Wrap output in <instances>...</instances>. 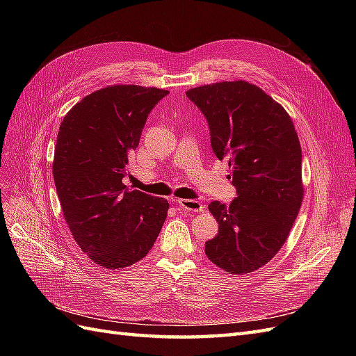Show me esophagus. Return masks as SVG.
<instances>
[{
    "label": "esophagus",
    "mask_w": 356,
    "mask_h": 356,
    "mask_svg": "<svg viewBox=\"0 0 356 356\" xmlns=\"http://www.w3.org/2000/svg\"><path fill=\"white\" fill-rule=\"evenodd\" d=\"M178 204L184 211H190V212H202L204 209V207L199 200H193V199H178Z\"/></svg>",
    "instance_id": "obj_1"
}]
</instances>
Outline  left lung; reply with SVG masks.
I'll use <instances>...</instances> for the list:
<instances>
[{"mask_svg": "<svg viewBox=\"0 0 356 356\" xmlns=\"http://www.w3.org/2000/svg\"><path fill=\"white\" fill-rule=\"evenodd\" d=\"M207 117L211 145L229 159L238 197L209 212L218 234L204 254L222 270L243 275L267 264L286 242L301 202V147L281 104L243 80L204 84L186 92Z\"/></svg>", "mask_w": 356, "mask_h": 356, "instance_id": "1", "label": "left lung"}]
</instances>
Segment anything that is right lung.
<instances>
[{
    "label": "right lung",
    "instance_id": "right-lung-1",
    "mask_svg": "<svg viewBox=\"0 0 356 356\" xmlns=\"http://www.w3.org/2000/svg\"><path fill=\"white\" fill-rule=\"evenodd\" d=\"M168 90L115 84L83 98L63 117L53 178L74 241L106 268L135 264L152 250L169 203L123 184L127 156Z\"/></svg>",
    "mask_w": 356,
    "mask_h": 356
}]
</instances>
